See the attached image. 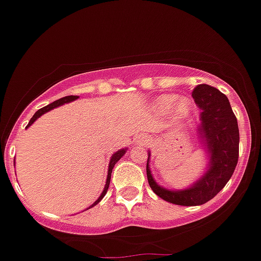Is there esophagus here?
I'll list each match as a JSON object with an SVG mask.
<instances>
[{
	"label": "esophagus",
	"instance_id": "esophagus-1",
	"mask_svg": "<svg viewBox=\"0 0 261 261\" xmlns=\"http://www.w3.org/2000/svg\"><path fill=\"white\" fill-rule=\"evenodd\" d=\"M138 139H140V142H146V138H144V135H140Z\"/></svg>",
	"mask_w": 261,
	"mask_h": 261
}]
</instances>
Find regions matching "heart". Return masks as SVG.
Wrapping results in <instances>:
<instances>
[{
    "mask_svg": "<svg viewBox=\"0 0 261 261\" xmlns=\"http://www.w3.org/2000/svg\"><path fill=\"white\" fill-rule=\"evenodd\" d=\"M156 108H158L159 112L167 113L173 110L174 115L178 119H182V118L188 117L190 114V112L193 110V102L188 98H180L177 99V96L174 94H167V96L159 97L156 99Z\"/></svg>",
    "mask_w": 261,
    "mask_h": 261,
    "instance_id": "heart-1",
    "label": "heart"
}]
</instances>
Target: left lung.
<instances>
[{
  "instance_id": "obj_1",
  "label": "left lung",
  "mask_w": 261,
  "mask_h": 261,
  "mask_svg": "<svg viewBox=\"0 0 261 261\" xmlns=\"http://www.w3.org/2000/svg\"><path fill=\"white\" fill-rule=\"evenodd\" d=\"M192 96L201 110L197 131L199 143L209 159L205 173L187 189H167L151 174L149 151L147 159V178L151 189L167 202L181 206L202 205L214 198L231 178L239 158V128L227 97L206 84L197 85Z\"/></svg>"
}]
</instances>
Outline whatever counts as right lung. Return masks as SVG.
Wrapping results in <instances>:
<instances>
[{
    "instance_id": "add662e5",
    "label": "right lung",
    "mask_w": 261,
    "mask_h": 261,
    "mask_svg": "<svg viewBox=\"0 0 261 261\" xmlns=\"http://www.w3.org/2000/svg\"><path fill=\"white\" fill-rule=\"evenodd\" d=\"M77 98H79V96H68V97H63V98H60V99H56V101H54V102H52V103H49V105L44 106V108H42V109H39V110H38V112H36L35 114L33 115V118H31V119H30V122H29V124H27V126H26V128H29V127H30L31 124H33L34 122H35L36 119H38V118H39V117H42V115L44 114V113L49 112V110H52V109L59 108V106L64 105V103L72 102V101H74V99H77ZM126 151H127V148H122V149H119V151H117V152H115V153H113V155H112V159H110V163H109V168H108V177H106L105 188H103L102 193H101V196L98 197V199H97L96 202L93 203V205H90L89 207H88V209H90V207H93V206H94V205H97V203H98L99 201H101V199L103 198V197H105L106 192H108V189H109V184H110V176H112L113 168H114V165L117 164V162H118V160H119V159H121L122 156L124 155V153H126Z\"/></svg>"
}]
</instances>
